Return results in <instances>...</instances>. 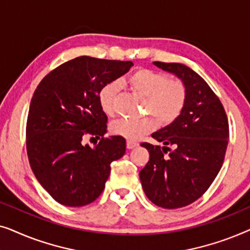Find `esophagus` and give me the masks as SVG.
Segmentation results:
<instances>
[{
  "label": "esophagus",
  "mask_w": 250,
  "mask_h": 250,
  "mask_svg": "<svg viewBox=\"0 0 250 250\" xmlns=\"http://www.w3.org/2000/svg\"><path fill=\"white\" fill-rule=\"evenodd\" d=\"M139 146V143L138 142H135V141H127V143H126V146H127V149H133V148H135V146Z\"/></svg>",
  "instance_id": "1"
}]
</instances>
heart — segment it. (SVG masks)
Returning a JSON list of instances; mask_svg holds the SVG:
<instances>
[{
    "instance_id": "1",
    "label": "heart",
    "mask_w": 250,
    "mask_h": 250,
    "mask_svg": "<svg viewBox=\"0 0 250 250\" xmlns=\"http://www.w3.org/2000/svg\"><path fill=\"white\" fill-rule=\"evenodd\" d=\"M124 84L145 99V114L155 118L160 125L172 124L186 105V85L180 80H168L159 71L140 68L126 78ZM117 95L118 84L116 82H109L99 91V104L105 115H115ZM152 119H118L111 123L110 131L112 134L135 141L156 127V122Z\"/></svg>"
}]
</instances>
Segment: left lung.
<instances>
[{
	"label": "left lung",
	"mask_w": 250,
	"mask_h": 250,
	"mask_svg": "<svg viewBox=\"0 0 250 250\" xmlns=\"http://www.w3.org/2000/svg\"><path fill=\"white\" fill-rule=\"evenodd\" d=\"M153 64L186 85L187 101L172 124L151 134L163 146L141 145L150 158L140 180L151 203L174 209L196 201L217 176L227 151L229 123L220 99L196 71L177 62Z\"/></svg>",
	"instance_id": "obj_1"
}]
</instances>
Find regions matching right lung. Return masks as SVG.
I'll list each match as a JSON object with an SVG mask.
<instances>
[{
	"instance_id": "obj_1",
	"label": "right lung",
	"mask_w": 250,
	"mask_h": 250,
	"mask_svg": "<svg viewBox=\"0 0 250 250\" xmlns=\"http://www.w3.org/2000/svg\"><path fill=\"white\" fill-rule=\"evenodd\" d=\"M132 61L78 57L47 74L34 92L26 126L27 155L36 179L54 200L81 207L97 199L110 164L126 151L123 136L104 138L107 115L99 91L127 73ZM102 136L93 148L84 135Z\"/></svg>"
}]
</instances>
